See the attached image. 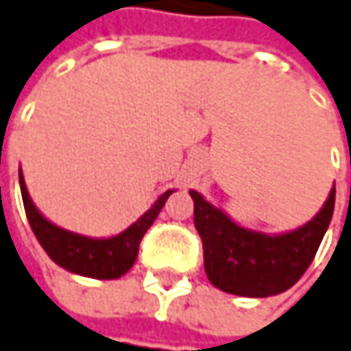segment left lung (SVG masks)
Wrapping results in <instances>:
<instances>
[{
    "mask_svg": "<svg viewBox=\"0 0 351 351\" xmlns=\"http://www.w3.org/2000/svg\"><path fill=\"white\" fill-rule=\"evenodd\" d=\"M191 197L208 281L221 291L245 298L277 295L300 281L330 227L335 205L332 189L315 219L293 233L269 237L235 225L197 191H191Z\"/></svg>",
    "mask_w": 351,
    "mask_h": 351,
    "instance_id": "1",
    "label": "left lung"
}]
</instances>
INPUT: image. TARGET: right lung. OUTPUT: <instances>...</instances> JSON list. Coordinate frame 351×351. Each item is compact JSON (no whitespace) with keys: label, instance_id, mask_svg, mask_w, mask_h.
I'll list each match as a JSON object with an SVG mask.
<instances>
[{"label":"right lung","instance_id":"1","mask_svg":"<svg viewBox=\"0 0 351 351\" xmlns=\"http://www.w3.org/2000/svg\"><path fill=\"white\" fill-rule=\"evenodd\" d=\"M19 186H21V199H23V207H25L27 221L32 225V231L51 257V261H56L60 267L72 273L96 277V279H116L134 265L144 233L150 229L160 208L165 207L167 199L173 195V191H167L152 205V208L146 210L124 233L110 239H88V237H82V235L51 225L40 215V210L34 207L27 195L21 171H19Z\"/></svg>","mask_w":351,"mask_h":351}]
</instances>
